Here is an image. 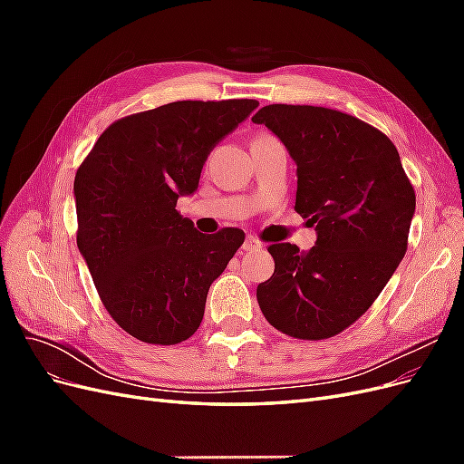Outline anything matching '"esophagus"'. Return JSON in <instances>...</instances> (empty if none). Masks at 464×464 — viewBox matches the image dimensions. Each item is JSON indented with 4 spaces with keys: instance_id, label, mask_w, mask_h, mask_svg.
Masks as SVG:
<instances>
[{
    "instance_id": "obj_1",
    "label": "esophagus",
    "mask_w": 464,
    "mask_h": 464,
    "mask_svg": "<svg viewBox=\"0 0 464 464\" xmlns=\"http://www.w3.org/2000/svg\"><path fill=\"white\" fill-rule=\"evenodd\" d=\"M242 247H244L246 251H257V249L263 247V244L257 240L256 236H246V242H244Z\"/></svg>"
}]
</instances>
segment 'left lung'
<instances>
[{"label":"left lung","instance_id":"left-lung-1","mask_svg":"<svg viewBox=\"0 0 464 464\" xmlns=\"http://www.w3.org/2000/svg\"><path fill=\"white\" fill-rule=\"evenodd\" d=\"M263 123L296 162V213L315 227L310 251L273 244L257 286L265 319L294 339L339 334L368 312L406 254L416 195L397 147L366 121L321 106L269 104Z\"/></svg>","mask_w":464,"mask_h":464}]
</instances>
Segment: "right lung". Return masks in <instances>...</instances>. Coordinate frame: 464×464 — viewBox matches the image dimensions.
Here are the masks:
<instances>
[{"label": "right lung", "mask_w": 464, "mask_h": 464, "mask_svg": "<svg viewBox=\"0 0 464 464\" xmlns=\"http://www.w3.org/2000/svg\"><path fill=\"white\" fill-rule=\"evenodd\" d=\"M257 101H179L121 118L79 166L77 247L108 314L135 339L178 344L199 329L213 280L244 232L207 236L176 203Z\"/></svg>", "instance_id": "add662e5"}]
</instances>
